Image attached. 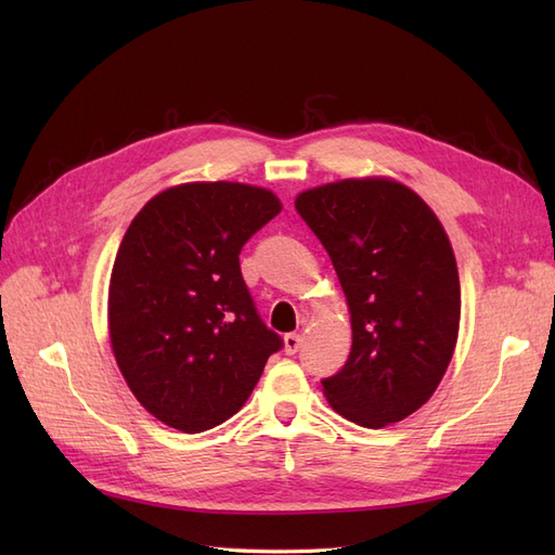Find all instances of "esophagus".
I'll return each mask as SVG.
<instances>
[{
  "label": "esophagus",
  "instance_id": "esophagus-1",
  "mask_svg": "<svg viewBox=\"0 0 555 555\" xmlns=\"http://www.w3.org/2000/svg\"><path fill=\"white\" fill-rule=\"evenodd\" d=\"M298 347H300V335L298 333H287V335H284V351H287L289 357L296 354Z\"/></svg>",
  "mask_w": 555,
  "mask_h": 555
}]
</instances>
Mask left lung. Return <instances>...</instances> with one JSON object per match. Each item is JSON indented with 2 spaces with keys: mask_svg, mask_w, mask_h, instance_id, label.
Segmentation results:
<instances>
[{
  "mask_svg": "<svg viewBox=\"0 0 555 555\" xmlns=\"http://www.w3.org/2000/svg\"><path fill=\"white\" fill-rule=\"evenodd\" d=\"M351 312V351L322 386L363 428L402 422L435 393L459 338L461 282L447 233L405 184L340 180L296 198Z\"/></svg>",
  "mask_w": 555,
  "mask_h": 555,
  "instance_id": "left-lung-1",
  "label": "left lung"
}]
</instances>
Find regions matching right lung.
<instances>
[{
  "label": "right lung",
  "mask_w": 555,
  "mask_h": 555,
  "mask_svg": "<svg viewBox=\"0 0 555 555\" xmlns=\"http://www.w3.org/2000/svg\"><path fill=\"white\" fill-rule=\"evenodd\" d=\"M280 210L251 184L192 182L150 198L129 224L111 273V345L131 393L166 426L224 424L282 349L238 259Z\"/></svg>",
  "instance_id": "obj_1"
}]
</instances>
